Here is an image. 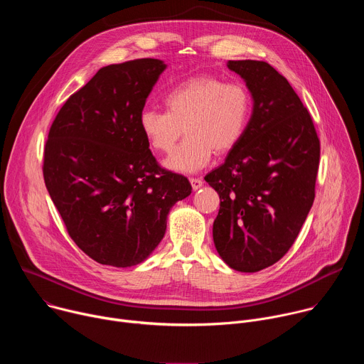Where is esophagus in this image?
<instances>
[{
  "instance_id": "obj_1",
  "label": "esophagus",
  "mask_w": 364,
  "mask_h": 364,
  "mask_svg": "<svg viewBox=\"0 0 364 364\" xmlns=\"http://www.w3.org/2000/svg\"><path fill=\"white\" fill-rule=\"evenodd\" d=\"M190 183H191V187H193V190H198L200 187H203V180H200V178H190Z\"/></svg>"
}]
</instances>
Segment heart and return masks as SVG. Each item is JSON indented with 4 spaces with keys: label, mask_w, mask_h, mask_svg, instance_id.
Returning <instances> with one entry per match:
<instances>
[{
    "label": "heart",
    "mask_w": 364,
    "mask_h": 364,
    "mask_svg": "<svg viewBox=\"0 0 364 364\" xmlns=\"http://www.w3.org/2000/svg\"><path fill=\"white\" fill-rule=\"evenodd\" d=\"M164 102L167 112L146 108L138 124L149 146L159 152H170L184 128L187 138L164 161L168 170L181 174L204 168L213 152L223 155L235 149L253 108L246 86L212 75L184 80L166 95Z\"/></svg>",
    "instance_id": "b5f03b06"
}]
</instances>
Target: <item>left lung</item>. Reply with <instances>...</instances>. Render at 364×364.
I'll return each instance as SVG.
<instances>
[{
  "label": "left lung",
  "instance_id": "8db88e82",
  "mask_svg": "<svg viewBox=\"0 0 364 364\" xmlns=\"http://www.w3.org/2000/svg\"><path fill=\"white\" fill-rule=\"evenodd\" d=\"M252 95L247 129L204 180L220 197L218 253L232 269L257 272L289 250L316 197L320 139L301 99L271 65L229 60Z\"/></svg>",
  "mask_w": 364,
  "mask_h": 364
}]
</instances>
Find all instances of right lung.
<instances>
[{
    "label": "right lung",
    "mask_w": 364,
    "mask_h": 364,
    "mask_svg": "<svg viewBox=\"0 0 364 364\" xmlns=\"http://www.w3.org/2000/svg\"><path fill=\"white\" fill-rule=\"evenodd\" d=\"M167 65H109L73 93L51 124L43 176L69 236L93 261L128 268L163 240L171 207L191 184L163 170L138 124Z\"/></svg>",
    "instance_id": "add662e5"
}]
</instances>
